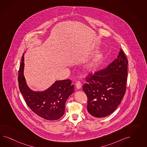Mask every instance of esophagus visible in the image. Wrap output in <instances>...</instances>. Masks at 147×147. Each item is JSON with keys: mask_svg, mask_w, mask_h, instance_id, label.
I'll return each mask as SVG.
<instances>
[{"mask_svg": "<svg viewBox=\"0 0 147 147\" xmlns=\"http://www.w3.org/2000/svg\"><path fill=\"white\" fill-rule=\"evenodd\" d=\"M76 88L78 89H79L81 88V82L80 81H77L76 82Z\"/></svg>", "mask_w": 147, "mask_h": 147, "instance_id": "esophagus-1", "label": "esophagus"}]
</instances>
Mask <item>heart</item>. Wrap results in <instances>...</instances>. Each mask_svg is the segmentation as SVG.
Segmentation results:
<instances>
[{
	"label": "heart",
	"mask_w": 147,
	"mask_h": 147,
	"mask_svg": "<svg viewBox=\"0 0 147 147\" xmlns=\"http://www.w3.org/2000/svg\"><path fill=\"white\" fill-rule=\"evenodd\" d=\"M101 59V57L100 54H98V55H95L90 61L87 63V65L86 66L87 68L90 69H93L94 68H95L97 66Z\"/></svg>",
	"instance_id": "1"
}]
</instances>
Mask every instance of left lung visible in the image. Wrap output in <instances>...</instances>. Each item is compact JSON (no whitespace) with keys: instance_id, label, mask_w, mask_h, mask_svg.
Segmentation results:
<instances>
[{"instance_id":"left-lung-1","label":"left lung","mask_w":147,"mask_h":147,"mask_svg":"<svg viewBox=\"0 0 147 147\" xmlns=\"http://www.w3.org/2000/svg\"><path fill=\"white\" fill-rule=\"evenodd\" d=\"M128 59L122 49L107 68L86 77L83 90L87 98V111L95 117L111 114L125 95L128 76Z\"/></svg>"}]
</instances>
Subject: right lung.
<instances>
[{"label":"right lung","mask_w":147,"mask_h":147,"mask_svg":"<svg viewBox=\"0 0 147 147\" xmlns=\"http://www.w3.org/2000/svg\"><path fill=\"white\" fill-rule=\"evenodd\" d=\"M24 54L18 73L19 88L27 105L36 115L47 120H56L64 114L65 103L74 91L71 81H56L48 89L42 92L32 90L26 84L24 76Z\"/></svg>","instance_id":"add662e5"}]
</instances>
